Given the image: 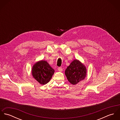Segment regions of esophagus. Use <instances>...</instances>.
<instances>
[{"instance_id":"obj_1","label":"esophagus","mask_w":120,"mask_h":120,"mask_svg":"<svg viewBox=\"0 0 120 120\" xmlns=\"http://www.w3.org/2000/svg\"><path fill=\"white\" fill-rule=\"evenodd\" d=\"M58 70L59 71H62V70H63V68H62L61 67H59V68H58Z\"/></svg>"}]
</instances>
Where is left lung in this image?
Wrapping results in <instances>:
<instances>
[{"instance_id": "obj_1", "label": "left lung", "mask_w": 120, "mask_h": 120, "mask_svg": "<svg viewBox=\"0 0 120 120\" xmlns=\"http://www.w3.org/2000/svg\"><path fill=\"white\" fill-rule=\"evenodd\" d=\"M65 74L70 83L76 85L85 78L86 69L79 61L75 60L66 69Z\"/></svg>"}]
</instances>
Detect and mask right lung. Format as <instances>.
<instances>
[{
    "instance_id": "right-lung-1",
    "label": "right lung",
    "mask_w": 120,
    "mask_h": 120,
    "mask_svg": "<svg viewBox=\"0 0 120 120\" xmlns=\"http://www.w3.org/2000/svg\"><path fill=\"white\" fill-rule=\"evenodd\" d=\"M54 72V69L44 60L36 63L32 70L33 76L41 85H45L49 82Z\"/></svg>"
}]
</instances>
